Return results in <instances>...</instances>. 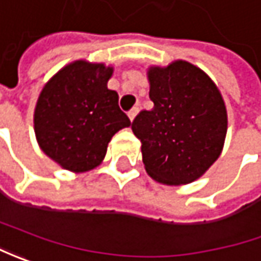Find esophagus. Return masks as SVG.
<instances>
[{
  "label": "esophagus",
  "mask_w": 261,
  "mask_h": 261,
  "mask_svg": "<svg viewBox=\"0 0 261 261\" xmlns=\"http://www.w3.org/2000/svg\"><path fill=\"white\" fill-rule=\"evenodd\" d=\"M137 113H139V108H133V110H130V111H128V118H130L131 121H133V120L136 118Z\"/></svg>",
  "instance_id": "1"
}]
</instances>
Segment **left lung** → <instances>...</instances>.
Wrapping results in <instances>:
<instances>
[{"instance_id": "8db88e82", "label": "left lung", "mask_w": 261, "mask_h": 261, "mask_svg": "<svg viewBox=\"0 0 261 261\" xmlns=\"http://www.w3.org/2000/svg\"><path fill=\"white\" fill-rule=\"evenodd\" d=\"M154 107L134 118L146 172L165 185L196 180L220 158L227 134V110L217 85L185 60L147 72Z\"/></svg>"}]
</instances>
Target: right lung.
I'll list each match as a JSON object with an SVG mask.
<instances>
[{
	"label": "right lung",
	"mask_w": 261,
	"mask_h": 261,
	"mask_svg": "<svg viewBox=\"0 0 261 261\" xmlns=\"http://www.w3.org/2000/svg\"><path fill=\"white\" fill-rule=\"evenodd\" d=\"M114 69L76 60L43 86L34 110V133L40 148L59 166L88 172L102 163L113 136L131 124L108 89Z\"/></svg>",
	"instance_id": "right-lung-1"
}]
</instances>
